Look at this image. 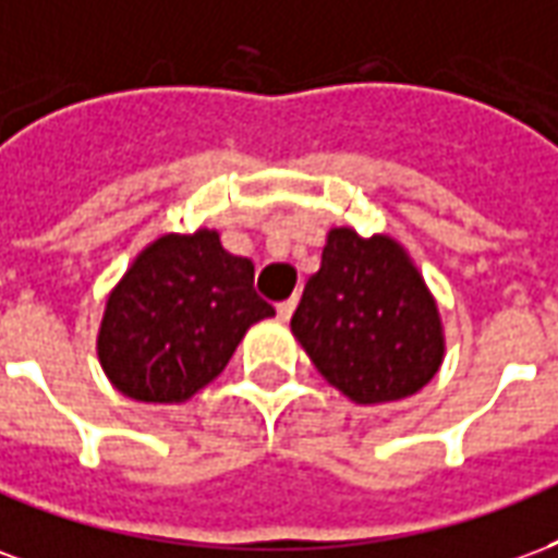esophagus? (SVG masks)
Wrapping results in <instances>:
<instances>
[{"label": "esophagus", "instance_id": "1", "mask_svg": "<svg viewBox=\"0 0 558 558\" xmlns=\"http://www.w3.org/2000/svg\"><path fill=\"white\" fill-rule=\"evenodd\" d=\"M294 308H296V300L291 296V300H284V303H279V306H276V315H279L282 320H288L291 315H294Z\"/></svg>", "mask_w": 558, "mask_h": 558}]
</instances>
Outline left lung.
Returning <instances> with one entry per match:
<instances>
[{"label": "left lung", "instance_id": "obj_1", "mask_svg": "<svg viewBox=\"0 0 558 558\" xmlns=\"http://www.w3.org/2000/svg\"><path fill=\"white\" fill-rule=\"evenodd\" d=\"M324 380L356 404L413 396L440 372L437 303L401 243L332 229L291 318Z\"/></svg>", "mask_w": 558, "mask_h": 558}]
</instances>
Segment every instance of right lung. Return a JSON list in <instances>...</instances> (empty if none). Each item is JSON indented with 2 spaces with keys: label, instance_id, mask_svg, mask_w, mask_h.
<instances>
[{
  "label": "right lung",
  "instance_id": "1",
  "mask_svg": "<svg viewBox=\"0 0 558 558\" xmlns=\"http://www.w3.org/2000/svg\"><path fill=\"white\" fill-rule=\"evenodd\" d=\"M252 282L255 264L222 250L219 231L154 240L107 296L97 356L112 386L148 404L193 398L274 315Z\"/></svg>",
  "mask_w": 558,
  "mask_h": 558
}]
</instances>
